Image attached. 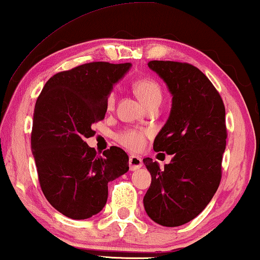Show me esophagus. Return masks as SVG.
I'll return each mask as SVG.
<instances>
[{"instance_id":"1","label":"esophagus","mask_w":260,"mask_h":260,"mask_svg":"<svg viewBox=\"0 0 260 260\" xmlns=\"http://www.w3.org/2000/svg\"><path fill=\"white\" fill-rule=\"evenodd\" d=\"M142 166H143V161H142V158L140 157V156H136V155L130 156L129 157L130 170H137V169H140Z\"/></svg>"}]
</instances>
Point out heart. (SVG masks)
Masks as SVG:
<instances>
[{
	"mask_svg": "<svg viewBox=\"0 0 260 260\" xmlns=\"http://www.w3.org/2000/svg\"><path fill=\"white\" fill-rule=\"evenodd\" d=\"M134 91L147 106L152 104H159L163 97L161 85H159L157 80L151 77H143L137 79L134 84ZM115 92H110V94L108 95V101H106L108 108L112 109L113 105H115ZM147 135V131L142 129L127 127V129L120 131V133L116 136V138L123 147L129 149V150L138 151L144 148Z\"/></svg>",
	"mask_w": 260,
	"mask_h": 260,
	"instance_id": "1",
	"label": "heart"
}]
</instances>
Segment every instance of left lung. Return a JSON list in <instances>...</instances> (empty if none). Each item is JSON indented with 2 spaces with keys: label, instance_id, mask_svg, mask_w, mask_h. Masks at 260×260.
Listing matches in <instances>:
<instances>
[{
  "label": "left lung",
  "instance_id": "1",
  "mask_svg": "<svg viewBox=\"0 0 260 260\" xmlns=\"http://www.w3.org/2000/svg\"><path fill=\"white\" fill-rule=\"evenodd\" d=\"M148 66L173 94L169 118L154 141L155 151L173 158L165 169L150 157L143 159L151 174L143 204L155 222L176 227L204 211L221 181L227 138L225 105L198 67L168 60H152Z\"/></svg>",
  "mask_w": 260,
  "mask_h": 260
}]
</instances>
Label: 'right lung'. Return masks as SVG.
Wrapping results in <instances>:
<instances>
[{"instance_id":"right-lung-1","label":"right lung","mask_w":260,"mask_h":260,"mask_svg":"<svg viewBox=\"0 0 260 260\" xmlns=\"http://www.w3.org/2000/svg\"><path fill=\"white\" fill-rule=\"evenodd\" d=\"M131 63L94 61L49 78L38 97L31 127V150L39 183L47 201L67 218L83 220L103 209L108 183L129 170L118 147L98 156L85 140L93 123L104 119L112 85Z\"/></svg>"}]
</instances>
